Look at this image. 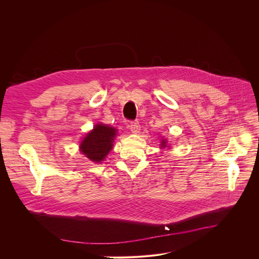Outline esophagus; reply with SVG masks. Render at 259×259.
<instances>
[{"label": "esophagus", "instance_id": "34e87169", "mask_svg": "<svg viewBox=\"0 0 259 259\" xmlns=\"http://www.w3.org/2000/svg\"><path fill=\"white\" fill-rule=\"evenodd\" d=\"M130 130L132 131V133H139L141 130V126H140V122L138 120H134L130 122Z\"/></svg>", "mask_w": 259, "mask_h": 259}]
</instances>
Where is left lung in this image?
Segmentation results:
<instances>
[{
	"mask_svg": "<svg viewBox=\"0 0 259 259\" xmlns=\"http://www.w3.org/2000/svg\"><path fill=\"white\" fill-rule=\"evenodd\" d=\"M160 145H161V148H165V146H166V142H165L164 140H162V141H161V144H160Z\"/></svg>",
	"mask_w": 259,
	"mask_h": 259,
	"instance_id": "8db88e82",
	"label": "left lung"
}]
</instances>
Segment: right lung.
Wrapping results in <instances>:
<instances>
[{
	"mask_svg": "<svg viewBox=\"0 0 259 259\" xmlns=\"http://www.w3.org/2000/svg\"><path fill=\"white\" fill-rule=\"evenodd\" d=\"M115 135L114 128L98 124L81 142L80 151L92 161L100 162L112 149Z\"/></svg>",
	"mask_w": 259,
	"mask_h": 259,
	"instance_id": "obj_1",
	"label": "right lung"
}]
</instances>
